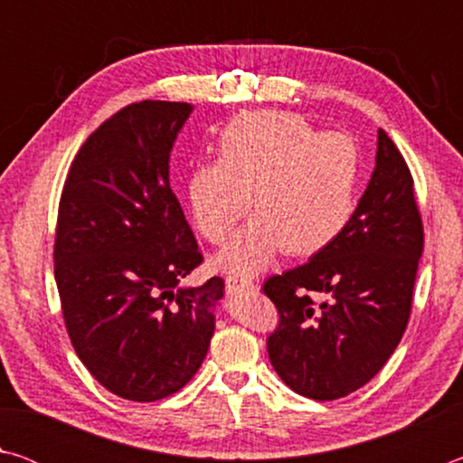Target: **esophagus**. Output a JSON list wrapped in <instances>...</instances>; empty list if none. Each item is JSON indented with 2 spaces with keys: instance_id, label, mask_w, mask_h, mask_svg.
I'll list each match as a JSON object with an SVG mask.
<instances>
[{
  "instance_id": "34e87169",
  "label": "esophagus",
  "mask_w": 463,
  "mask_h": 463,
  "mask_svg": "<svg viewBox=\"0 0 463 463\" xmlns=\"http://www.w3.org/2000/svg\"><path fill=\"white\" fill-rule=\"evenodd\" d=\"M224 284H226V289H229L231 294L250 292V289H255L253 281H250L249 278H239V276H226Z\"/></svg>"
}]
</instances>
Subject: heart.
Returning <instances> with one entry per match:
<instances>
[{
	"label": "heart",
	"mask_w": 463,
	"mask_h": 463,
	"mask_svg": "<svg viewBox=\"0 0 463 463\" xmlns=\"http://www.w3.org/2000/svg\"><path fill=\"white\" fill-rule=\"evenodd\" d=\"M364 155L354 137L320 132L308 118L281 109H250L218 135V159L187 175L192 221L203 239L222 245L249 214L257 218L218 265L250 276L286 249L310 257L341 237L355 213Z\"/></svg>",
	"instance_id": "b5f03b06"
}]
</instances>
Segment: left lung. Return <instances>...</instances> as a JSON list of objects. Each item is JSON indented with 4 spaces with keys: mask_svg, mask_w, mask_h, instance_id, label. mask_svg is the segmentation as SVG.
<instances>
[{
    "mask_svg": "<svg viewBox=\"0 0 463 463\" xmlns=\"http://www.w3.org/2000/svg\"><path fill=\"white\" fill-rule=\"evenodd\" d=\"M412 185L404 156L380 128L375 169L347 229L308 263L263 284L279 315L269 362L296 394L347 396L401 343L425 247Z\"/></svg>",
    "mask_w": 463,
    "mask_h": 463,
    "instance_id": "8db88e82",
    "label": "left lung"
}]
</instances>
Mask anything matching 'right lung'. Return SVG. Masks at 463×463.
Returning a JSON list of instances; mask_svg holds the SVG:
<instances>
[{"label":"right lung","mask_w":463,"mask_h":463,"mask_svg":"<svg viewBox=\"0 0 463 463\" xmlns=\"http://www.w3.org/2000/svg\"><path fill=\"white\" fill-rule=\"evenodd\" d=\"M184 101L130 104L91 132L62 185L54 279L69 339L112 394L155 402L200 370L222 278H184L203 257L169 185Z\"/></svg>","instance_id":"add662e5"}]
</instances>
